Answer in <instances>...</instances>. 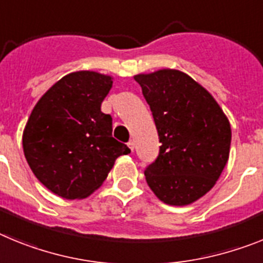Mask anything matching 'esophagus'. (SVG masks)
<instances>
[{
    "label": "esophagus",
    "mask_w": 263,
    "mask_h": 263,
    "mask_svg": "<svg viewBox=\"0 0 263 263\" xmlns=\"http://www.w3.org/2000/svg\"><path fill=\"white\" fill-rule=\"evenodd\" d=\"M128 148L132 151V152H134V149H135V143H134V141H132V140L128 141Z\"/></svg>",
    "instance_id": "obj_1"
}]
</instances>
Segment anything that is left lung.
I'll return each mask as SVG.
<instances>
[{
  "instance_id": "obj_1",
  "label": "left lung",
  "mask_w": 263,
  "mask_h": 263,
  "mask_svg": "<svg viewBox=\"0 0 263 263\" xmlns=\"http://www.w3.org/2000/svg\"><path fill=\"white\" fill-rule=\"evenodd\" d=\"M154 115L159 156L147 184L168 205L185 206L214 186L227 165L232 129L212 93L185 72L161 68L135 75Z\"/></svg>"
}]
</instances>
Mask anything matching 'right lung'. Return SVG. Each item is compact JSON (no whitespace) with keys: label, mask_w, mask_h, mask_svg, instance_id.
Listing matches in <instances>:
<instances>
[{"label":"right lung","mask_w":263,"mask_h":263,"mask_svg":"<svg viewBox=\"0 0 263 263\" xmlns=\"http://www.w3.org/2000/svg\"><path fill=\"white\" fill-rule=\"evenodd\" d=\"M112 82L111 75L87 70L65 75L27 119L22 135L27 164L59 197H88L103 184L115 160L131 152L112 138V118L100 109Z\"/></svg>","instance_id":"obj_1"}]
</instances>
